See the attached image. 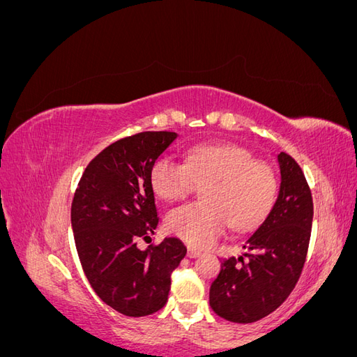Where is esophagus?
Instances as JSON below:
<instances>
[{
  "mask_svg": "<svg viewBox=\"0 0 357 357\" xmlns=\"http://www.w3.org/2000/svg\"><path fill=\"white\" fill-rule=\"evenodd\" d=\"M199 256H201V252H198L197 248H193V247L188 248V257L195 259V257H199Z\"/></svg>",
  "mask_w": 357,
  "mask_h": 357,
  "instance_id": "1",
  "label": "esophagus"
}]
</instances>
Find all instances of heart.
Wrapping results in <instances>:
<instances>
[{"instance_id": "b5f03b06", "label": "heart", "mask_w": 357, "mask_h": 357, "mask_svg": "<svg viewBox=\"0 0 357 357\" xmlns=\"http://www.w3.org/2000/svg\"><path fill=\"white\" fill-rule=\"evenodd\" d=\"M153 192L165 201L188 197L199 185L205 202H192L167 214V229L192 247L213 244L231 225L235 231H250L273 208L277 193L275 172L250 150L229 143L192 147L186 164L159 158L150 172Z\"/></svg>"}]
</instances>
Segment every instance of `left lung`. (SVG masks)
<instances>
[{
	"instance_id": "obj_1",
	"label": "left lung",
	"mask_w": 357,
	"mask_h": 357,
	"mask_svg": "<svg viewBox=\"0 0 357 357\" xmlns=\"http://www.w3.org/2000/svg\"><path fill=\"white\" fill-rule=\"evenodd\" d=\"M278 197L264 223L245 240L248 259L229 257L210 287V307L234 323L271 314L296 286L308 252L312 198L296 160L282 152Z\"/></svg>"
}]
</instances>
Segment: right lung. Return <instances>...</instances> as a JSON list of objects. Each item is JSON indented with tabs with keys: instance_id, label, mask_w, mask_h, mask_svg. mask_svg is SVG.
Masks as SVG:
<instances>
[{
	"instance_id": "right-lung-1",
	"label": "right lung",
	"mask_w": 357,
	"mask_h": 357,
	"mask_svg": "<svg viewBox=\"0 0 357 357\" xmlns=\"http://www.w3.org/2000/svg\"><path fill=\"white\" fill-rule=\"evenodd\" d=\"M176 132H139L105 147L86 167L74 193L75 248L95 294L129 317L153 314L167 304L171 274L186 256L178 238L139 250L159 218L150 172L176 142Z\"/></svg>"
}]
</instances>
